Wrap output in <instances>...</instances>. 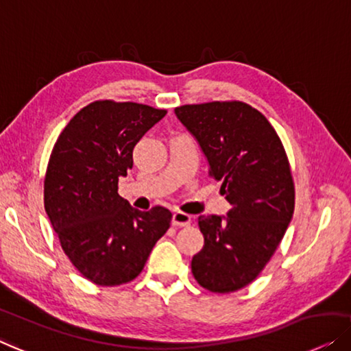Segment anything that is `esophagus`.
<instances>
[{
  "instance_id": "1",
  "label": "esophagus",
  "mask_w": 351,
  "mask_h": 351,
  "mask_svg": "<svg viewBox=\"0 0 351 351\" xmlns=\"http://www.w3.org/2000/svg\"><path fill=\"white\" fill-rule=\"evenodd\" d=\"M191 223V215H188L185 212H174L172 215V225L174 226H188Z\"/></svg>"
}]
</instances>
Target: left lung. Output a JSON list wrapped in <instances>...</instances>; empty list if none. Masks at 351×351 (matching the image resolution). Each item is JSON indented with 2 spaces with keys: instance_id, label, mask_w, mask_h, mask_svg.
Returning a JSON list of instances; mask_svg holds the SVG:
<instances>
[{
  "instance_id": "left-lung-1",
  "label": "left lung",
  "mask_w": 351,
  "mask_h": 351,
  "mask_svg": "<svg viewBox=\"0 0 351 351\" xmlns=\"http://www.w3.org/2000/svg\"><path fill=\"white\" fill-rule=\"evenodd\" d=\"M199 142L209 176L231 204L228 217L199 215L204 247L191 272L212 293H234L260 276L282 242L294 210L291 167L277 131L242 101L176 108Z\"/></svg>"
}]
</instances>
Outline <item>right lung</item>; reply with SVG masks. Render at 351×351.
<instances>
[{
    "mask_svg": "<svg viewBox=\"0 0 351 351\" xmlns=\"http://www.w3.org/2000/svg\"><path fill=\"white\" fill-rule=\"evenodd\" d=\"M139 103L93 101L60 133L44 179V207L73 266L99 287L134 280L172 213L141 212L119 195L133 167V149L166 115Z\"/></svg>",
    "mask_w": 351,
    "mask_h": 351,
    "instance_id": "obj_1",
    "label": "right lung"
}]
</instances>
